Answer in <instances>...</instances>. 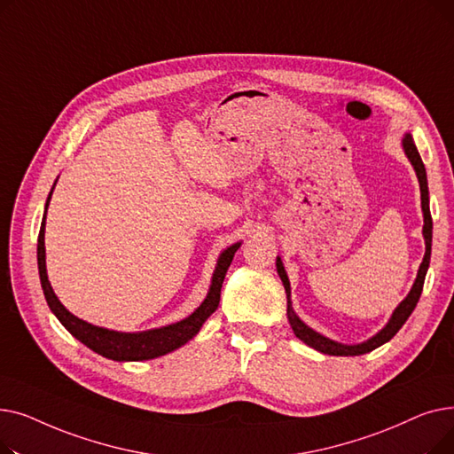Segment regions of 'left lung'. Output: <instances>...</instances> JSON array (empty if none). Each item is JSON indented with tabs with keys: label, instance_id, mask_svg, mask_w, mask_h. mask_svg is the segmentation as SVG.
<instances>
[{
	"label": "left lung",
	"instance_id": "left-lung-1",
	"mask_svg": "<svg viewBox=\"0 0 454 454\" xmlns=\"http://www.w3.org/2000/svg\"><path fill=\"white\" fill-rule=\"evenodd\" d=\"M401 147H403V153L404 156L409 158V161L412 163L414 171H416V176H418V182H419V191H421V211H423V239H425V255H423V261L421 265L418 269V276L414 279V285L411 293L407 294V298H404L395 309L394 313L390 317V320L387 322V325L377 331L373 337H370L368 340L364 342H359V344H342V342H337L333 339H327L324 337L322 333L315 331L313 327H309L293 309V301H291V281H289V276L287 272H285V267H283V261L281 257L278 255L276 257V269H278V276L281 278L283 281V287H285V294H287V320L294 331V335L305 342L307 346H311L313 349L320 351V353H325V355H335V356H353V355H364V353H370L372 349L383 346L385 342H388L395 333L403 327V324L409 320V317L412 315L414 307L418 305V300L421 296V291H423V283H425V276H427V270H428V263H431V247H433V217H431V207H428V184H427V171H425V165L421 161V156L416 149V143H414V137L411 132H407L403 136L401 139Z\"/></svg>",
	"mask_w": 454,
	"mask_h": 454
}]
</instances>
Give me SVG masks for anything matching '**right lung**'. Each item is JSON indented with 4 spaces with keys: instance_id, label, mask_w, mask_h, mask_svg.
Here are the masks:
<instances>
[{
    "instance_id": "obj_1",
    "label": "right lung",
    "mask_w": 454,
    "mask_h": 454,
    "mask_svg": "<svg viewBox=\"0 0 454 454\" xmlns=\"http://www.w3.org/2000/svg\"><path fill=\"white\" fill-rule=\"evenodd\" d=\"M59 180V178H57ZM57 180L50 191V197L45 200L43 207V219L38 233V274H40V283H42V291L45 296L47 305H50L51 313L59 318V322L74 335L77 340H81L84 346H88L91 351L99 353L106 359L117 361V363H136V361H149L156 359V356L171 353L178 348H182L185 342L193 339L204 322L215 313V309L219 307L221 300V287L224 276L228 272V267L231 263V259L235 252L239 250L241 241L228 247L226 250L221 252L217 265H215L213 276H211V285L209 291L204 298V301L195 309L193 313L185 317L180 322L169 324V325H161L147 331H136V333H125V331H114L106 327L93 325L75 315H71L67 309L60 303L57 298L50 279H47V269H45V215H47V206H50L53 189L57 185Z\"/></svg>"
}]
</instances>
